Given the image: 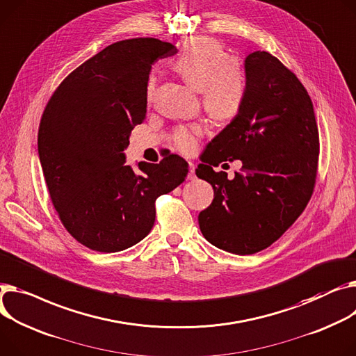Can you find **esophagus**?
Instances as JSON below:
<instances>
[{"label": "esophagus", "mask_w": 356, "mask_h": 356, "mask_svg": "<svg viewBox=\"0 0 356 356\" xmlns=\"http://www.w3.org/2000/svg\"><path fill=\"white\" fill-rule=\"evenodd\" d=\"M187 179H188V180L196 179V175H195V163H193V161H188V175H187Z\"/></svg>", "instance_id": "esophagus-1"}]
</instances>
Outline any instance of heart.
Masks as SVG:
<instances>
[{"label":"heart","mask_w":356,"mask_h":356,"mask_svg":"<svg viewBox=\"0 0 356 356\" xmlns=\"http://www.w3.org/2000/svg\"><path fill=\"white\" fill-rule=\"evenodd\" d=\"M176 73L193 90L202 92L203 107L218 122H229L239 114L246 97V74L241 63L229 60L223 47L207 37L188 40L176 60ZM156 88L154 77L149 79L147 97L152 100ZM203 130L199 124L180 126L172 140L177 150L188 154L197 149Z\"/></svg>","instance_id":"obj_1"}]
</instances>
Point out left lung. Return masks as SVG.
<instances>
[{
	"label": "left lung",
	"instance_id": "obj_1",
	"mask_svg": "<svg viewBox=\"0 0 356 356\" xmlns=\"http://www.w3.org/2000/svg\"><path fill=\"white\" fill-rule=\"evenodd\" d=\"M245 74L239 114L206 146L196 169L215 192L199 213L200 230L213 246L234 254L266 249L293 225L314 193L319 156L314 104L292 71L254 51ZM226 159L244 164L232 181L212 170Z\"/></svg>",
	"mask_w": 356,
	"mask_h": 356
}]
</instances>
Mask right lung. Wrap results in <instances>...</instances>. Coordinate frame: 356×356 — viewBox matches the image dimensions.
Returning <instances> with one entry per match:
<instances>
[{"mask_svg": "<svg viewBox=\"0 0 356 356\" xmlns=\"http://www.w3.org/2000/svg\"><path fill=\"white\" fill-rule=\"evenodd\" d=\"M177 49L157 38L117 41L57 87L38 129V156L60 220L86 248L124 250L150 233L159 196L184 181L177 156L126 165L134 126L146 118L147 81L159 58Z\"/></svg>", "mask_w": 356, "mask_h": 356, "instance_id": "add662e5", "label": "right lung"}]
</instances>
